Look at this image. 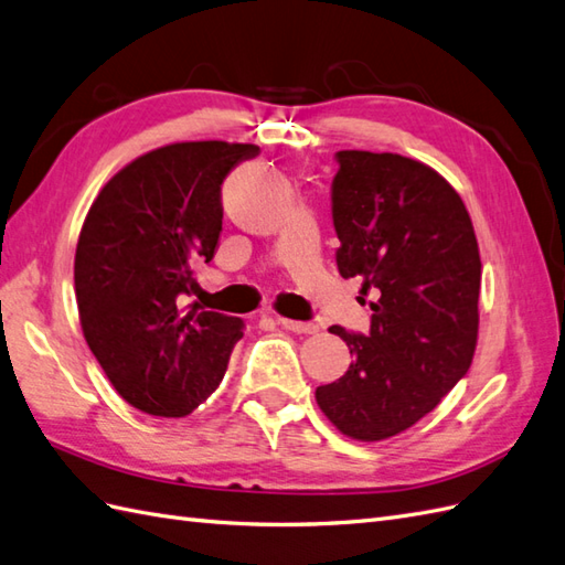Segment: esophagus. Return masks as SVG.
Listing matches in <instances>:
<instances>
[{
	"label": "esophagus",
	"instance_id": "obj_1",
	"mask_svg": "<svg viewBox=\"0 0 565 565\" xmlns=\"http://www.w3.org/2000/svg\"><path fill=\"white\" fill-rule=\"evenodd\" d=\"M284 329L294 331V334H315V331H320L315 322H298V320H286V317H279L277 320Z\"/></svg>",
	"mask_w": 565,
	"mask_h": 565
}]
</instances>
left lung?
I'll return each mask as SVG.
<instances>
[{"label": "left lung", "instance_id": "left-lung-1", "mask_svg": "<svg viewBox=\"0 0 565 565\" xmlns=\"http://www.w3.org/2000/svg\"><path fill=\"white\" fill-rule=\"evenodd\" d=\"M331 214L343 279L363 277L370 334L331 327L353 363L317 386L341 434L382 441L413 427L466 377L480 324L482 263L472 220L441 173L394 152L341 150Z\"/></svg>", "mask_w": 565, "mask_h": 565}]
</instances>
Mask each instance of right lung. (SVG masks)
Returning a JSON list of instances; mask_svg holds the SVG:
<instances>
[{
  "mask_svg": "<svg viewBox=\"0 0 565 565\" xmlns=\"http://www.w3.org/2000/svg\"><path fill=\"white\" fill-rule=\"evenodd\" d=\"M250 142H171L105 183L85 216L74 263L83 337L134 408L183 417L224 380L241 317L181 315L222 231V183Z\"/></svg>",
  "mask_w": 565,
  "mask_h": 565,
  "instance_id": "add662e5",
  "label": "right lung"
}]
</instances>
